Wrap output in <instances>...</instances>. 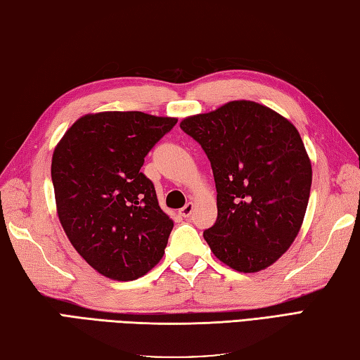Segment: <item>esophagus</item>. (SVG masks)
<instances>
[{"instance_id": "34e87169", "label": "esophagus", "mask_w": 360, "mask_h": 360, "mask_svg": "<svg viewBox=\"0 0 360 360\" xmlns=\"http://www.w3.org/2000/svg\"><path fill=\"white\" fill-rule=\"evenodd\" d=\"M193 210H194V203L188 202L179 213H180V216H183V218H189V216H191V213H193Z\"/></svg>"}]
</instances>
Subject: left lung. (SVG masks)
<instances>
[{"mask_svg": "<svg viewBox=\"0 0 360 360\" xmlns=\"http://www.w3.org/2000/svg\"><path fill=\"white\" fill-rule=\"evenodd\" d=\"M212 162L218 219L203 232L212 252L240 273L285 254L306 214L311 165L290 120L268 106L235 100L181 120Z\"/></svg>", "mask_w": 360, "mask_h": 360, "instance_id": "1", "label": "left lung"}]
</instances>
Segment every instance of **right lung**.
Listing matches in <instances>:
<instances>
[{"label":"right lung","mask_w":360,"mask_h":360,"mask_svg":"<svg viewBox=\"0 0 360 360\" xmlns=\"http://www.w3.org/2000/svg\"><path fill=\"white\" fill-rule=\"evenodd\" d=\"M175 124V117L141 111L86 114L54 148L51 180L60 226L105 277L134 281L165 254L174 222L141 167Z\"/></svg>","instance_id":"right-lung-1"}]
</instances>
